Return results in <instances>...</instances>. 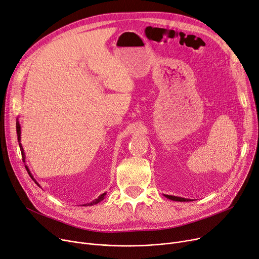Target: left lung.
<instances>
[{"label": "left lung", "mask_w": 259, "mask_h": 259, "mask_svg": "<svg viewBox=\"0 0 259 259\" xmlns=\"http://www.w3.org/2000/svg\"><path fill=\"white\" fill-rule=\"evenodd\" d=\"M167 198L172 199V200H176V201H189V199L187 198H183V197H178V196H172V195H165Z\"/></svg>", "instance_id": "left-lung-1"}]
</instances>
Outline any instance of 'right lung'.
<instances>
[{"label":"right lung","mask_w":259,"mask_h":259,"mask_svg":"<svg viewBox=\"0 0 259 259\" xmlns=\"http://www.w3.org/2000/svg\"><path fill=\"white\" fill-rule=\"evenodd\" d=\"M17 134H18V142H19V145H20V149H21V152H22V157L25 159V155H24V150H23V147H22V145H21V126H20V122L17 120ZM26 167V166H25ZM26 170H27V172H28V174L30 175V178L34 181V179L32 178V175H31V173H30V171H29V169L26 167ZM35 182V181H34ZM35 184H37L36 182H35ZM38 185V184H37ZM106 196V193H103L102 195H100L98 198H95L93 201H91V202H89V203H87V205H84V206H92V205H95V203H98V202H101L103 199H104V197Z\"/></svg>","instance_id":"add662e5"}]
</instances>
